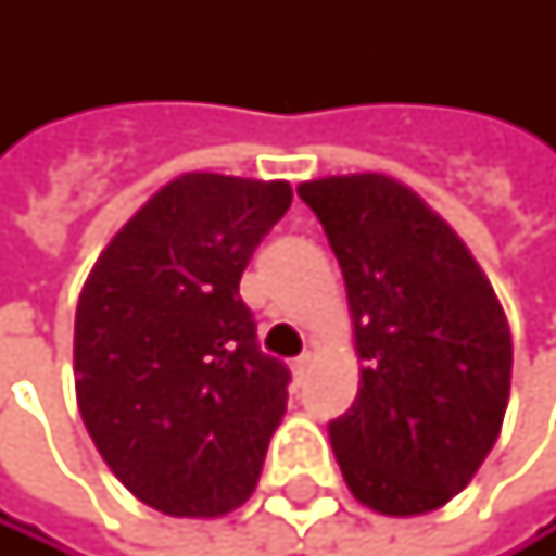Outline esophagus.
Returning <instances> with one entry per match:
<instances>
[{
	"label": "esophagus",
	"mask_w": 556,
	"mask_h": 556,
	"mask_svg": "<svg viewBox=\"0 0 556 556\" xmlns=\"http://www.w3.org/2000/svg\"><path fill=\"white\" fill-rule=\"evenodd\" d=\"M309 367H313V353H300L293 359V377H296V383H303L309 377Z\"/></svg>",
	"instance_id": "34e87169"
}]
</instances>
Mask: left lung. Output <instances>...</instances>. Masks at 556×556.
<instances>
[{
  "mask_svg": "<svg viewBox=\"0 0 556 556\" xmlns=\"http://www.w3.org/2000/svg\"><path fill=\"white\" fill-rule=\"evenodd\" d=\"M340 260L359 390L330 443L359 504L390 517L437 510L497 443L514 346L470 250L417 193L359 173L303 182Z\"/></svg>",
  "mask_w": 556,
  "mask_h": 556,
  "instance_id": "obj_1",
  "label": "left lung"
}]
</instances>
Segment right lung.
I'll list each match as a JSON object with an SVG mask.
<instances>
[{"label": "right lung", "instance_id": "add662e5", "mask_svg": "<svg viewBox=\"0 0 556 556\" xmlns=\"http://www.w3.org/2000/svg\"><path fill=\"white\" fill-rule=\"evenodd\" d=\"M290 182L186 173L96 260L76 306V400L102 460L169 517L237 510L287 414L240 276Z\"/></svg>", "mask_w": 556, "mask_h": 556}]
</instances>
